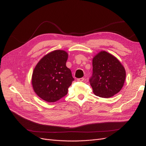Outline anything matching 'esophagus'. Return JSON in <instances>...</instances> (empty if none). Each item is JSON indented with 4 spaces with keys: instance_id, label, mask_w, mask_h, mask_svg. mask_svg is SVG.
<instances>
[{
    "instance_id": "obj_1",
    "label": "esophagus",
    "mask_w": 146,
    "mask_h": 146,
    "mask_svg": "<svg viewBox=\"0 0 146 146\" xmlns=\"http://www.w3.org/2000/svg\"><path fill=\"white\" fill-rule=\"evenodd\" d=\"M84 80V78H78V79H77V81H80V82L83 81Z\"/></svg>"
}]
</instances>
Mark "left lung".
I'll list each match as a JSON object with an SVG mask.
<instances>
[{
    "label": "left lung",
    "instance_id": "obj_1",
    "mask_svg": "<svg viewBox=\"0 0 146 146\" xmlns=\"http://www.w3.org/2000/svg\"><path fill=\"white\" fill-rule=\"evenodd\" d=\"M125 77L124 67L112 54L101 51L93 58L89 81L95 95L104 98L113 96L121 91Z\"/></svg>",
    "mask_w": 146,
    "mask_h": 146
}]
</instances>
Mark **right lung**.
<instances>
[{
	"label": "right lung",
	"instance_id": "add662e5",
	"mask_svg": "<svg viewBox=\"0 0 146 146\" xmlns=\"http://www.w3.org/2000/svg\"><path fill=\"white\" fill-rule=\"evenodd\" d=\"M68 54L64 50H54L41 58L34 69L32 86L41 99L55 102L66 96L74 80L66 66Z\"/></svg>",
	"mask_w": 146,
	"mask_h": 146
}]
</instances>
